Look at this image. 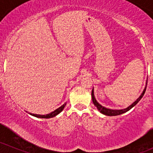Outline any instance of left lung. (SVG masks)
Returning a JSON list of instances; mask_svg holds the SVG:
<instances>
[{
  "instance_id": "obj_1",
  "label": "left lung",
  "mask_w": 153,
  "mask_h": 153,
  "mask_svg": "<svg viewBox=\"0 0 153 153\" xmlns=\"http://www.w3.org/2000/svg\"><path fill=\"white\" fill-rule=\"evenodd\" d=\"M146 82H147V81H146ZM146 84H147V83H146V87H145V88L143 89V91L142 92L141 95H140V96H139L138 98H137V100L134 101V102H133L131 105H130L129 106L127 107V108H124V109L113 110V109H110V108H105V107L101 105L100 104H99V102L96 101V98H95L94 90H93H93H92V93H91L92 99H93V104H94L95 106L97 108V109L99 110V111H100V113H102V114H105V115H107V116H117V115H120V114H124V113L127 112V111H129L130 109H131V108H132L134 106H135V105L137 104V102H138L141 99V98L143 97V95H144L145 91H146Z\"/></svg>"
}]
</instances>
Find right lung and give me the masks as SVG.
Returning <instances> with one entry per match:
<instances>
[{
    "instance_id": "obj_1",
    "label": "right lung",
    "mask_w": 153,
    "mask_h": 153,
    "mask_svg": "<svg viewBox=\"0 0 153 153\" xmlns=\"http://www.w3.org/2000/svg\"><path fill=\"white\" fill-rule=\"evenodd\" d=\"M66 105V103H64L63 105H61V106H60V108H57V109H56L55 111H52V112L50 113V114H45V115H41V114H31V113H28V114H30V115H32V116L36 117H37V118H44V119H49V118L54 117L57 116V114H60V113L62 111H63V108H65Z\"/></svg>"
}]
</instances>
